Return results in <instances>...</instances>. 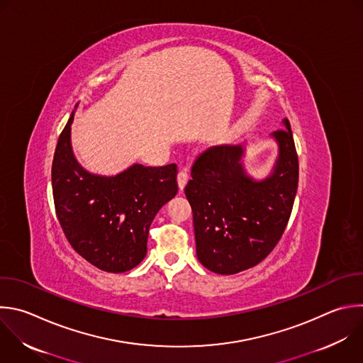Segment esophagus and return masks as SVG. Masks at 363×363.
<instances>
[{"instance_id": "obj_1", "label": "esophagus", "mask_w": 363, "mask_h": 363, "mask_svg": "<svg viewBox=\"0 0 363 363\" xmlns=\"http://www.w3.org/2000/svg\"><path fill=\"white\" fill-rule=\"evenodd\" d=\"M177 181H178V188H179V191L182 192L184 188H185V185H186V182H188V174H186V171H179V172H178V177H177Z\"/></svg>"}]
</instances>
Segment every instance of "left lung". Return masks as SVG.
<instances>
[{
  "mask_svg": "<svg viewBox=\"0 0 363 363\" xmlns=\"http://www.w3.org/2000/svg\"><path fill=\"white\" fill-rule=\"evenodd\" d=\"M271 137L278 158L268 177L245 171L242 144L206 150L191 169L185 195L192 206L196 257L209 271L233 275L264 261L281 239L298 189L299 164L289 121Z\"/></svg>",
  "mask_w": 363,
  "mask_h": 363,
  "instance_id": "obj_1",
  "label": "left lung"
}]
</instances>
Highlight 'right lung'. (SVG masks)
Wrapping results in <instances>:
<instances>
[{"label":"right lung","instance_id":"1","mask_svg":"<svg viewBox=\"0 0 363 363\" xmlns=\"http://www.w3.org/2000/svg\"><path fill=\"white\" fill-rule=\"evenodd\" d=\"M71 113L52 161V195L71 247L101 271L121 274L147 255L150 226L178 192L177 165L134 164L112 177L86 171L71 145Z\"/></svg>","mask_w":363,"mask_h":363}]
</instances>
